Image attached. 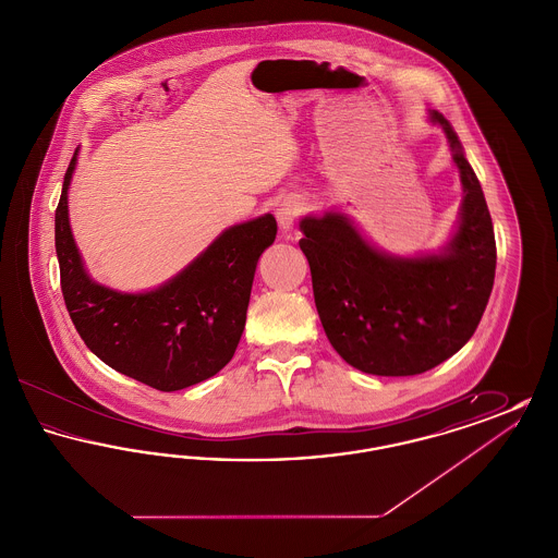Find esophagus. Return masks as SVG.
Segmentation results:
<instances>
[{
	"label": "esophagus",
	"mask_w": 558,
	"mask_h": 558,
	"mask_svg": "<svg viewBox=\"0 0 558 558\" xmlns=\"http://www.w3.org/2000/svg\"><path fill=\"white\" fill-rule=\"evenodd\" d=\"M301 213H303V203H301L299 198H287V201H282V205H280L278 211H276L280 228H282L284 232L292 230V226H294V221H296V217H299Z\"/></svg>",
	"instance_id": "esophagus-1"
}]
</instances>
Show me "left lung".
Returning a JSON list of instances; mask_svg holds the SVG:
<instances>
[{"label":"left lung","instance_id":"obj_1","mask_svg":"<svg viewBox=\"0 0 558 558\" xmlns=\"http://www.w3.org/2000/svg\"><path fill=\"white\" fill-rule=\"evenodd\" d=\"M450 142L464 201L437 255L393 257L374 248L341 213L301 219L299 240L330 345L357 371L423 374L477 330L496 276V239L477 175L448 119L430 110Z\"/></svg>","mask_w":558,"mask_h":558}]
</instances>
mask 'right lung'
Returning a JSON list of instances; mask_svg holds the SVG:
<instances>
[{
  "instance_id": "add662e5",
  "label": "right lung",
  "mask_w": 558,
  "mask_h": 558,
  "mask_svg": "<svg viewBox=\"0 0 558 558\" xmlns=\"http://www.w3.org/2000/svg\"><path fill=\"white\" fill-rule=\"evenodd\" d=\"M75 165L77 150L56 207V255L62 296L83 343L110 368L159 391L211 378L239 347L255 267L278 232L274 215L228 228L155 291H112L87 276L71 232L66 194Z\"/></svg>"
}]
</instances>
